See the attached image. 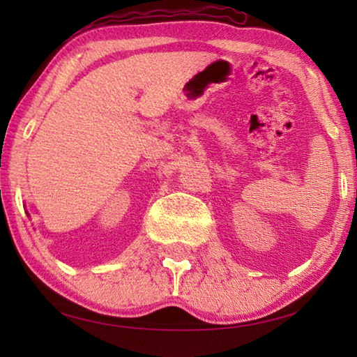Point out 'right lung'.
I'll use <instances>...</instances> for the list:
<instances>
[{
  "instance_id": "1",
  "label": "right lung",
  "mask_w": 357,
  "mask_h": 357,
  "mask_svg": "<svg viewBox=\"0 0 357 357\" xmlns=\"http://www.w3.org/2000/svg\"><path fill=\"white\" fill-rule=\"evenodd\" d=\"M28 215H29V214H28Z\"/></svg>"
}]
</instances>
